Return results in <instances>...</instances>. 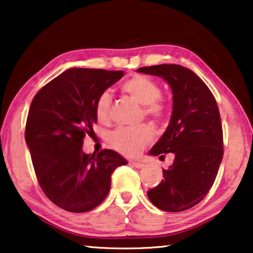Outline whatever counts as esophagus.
<instances>
[{"label": "esophagus", "instance_id": "esophagus-1", "mask_svg": "<svg viewBox=\"0 0 253 253\" xmlns=\"http://www.w3.org/2000/svg\"><path fill=\"white\" fill-rule=\"evenodd\" d=\"M130 165L133 166V167H136V168H143L144 167V162L143 161L132 160V161H130Z\"/></svg>", "mask_w": 253, "mask_h": 253}]
</instances>
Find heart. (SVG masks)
Returning <instances> with one entry per match:
<instances>
[{
    "mask_svg": "<svg viewBox=\"0 0 253 253\" xmlns=\"http://www.w3.org/2000/svg\"><path fill=\"white\" fill-rule=\"evenodd\" d=\"M123 92L144 106V114L150 119L159 121L164 116V106L158 101L161 96V88L157 83L145 76H134L122 84ZM112 96L103 92L95 101V115L100 122H106L109 117ZM153 138L152 130L146 126L138 127H120L109 136V143L121 153L134 155L140 152Z\"/></svg>",
    "mask_w": 253,
    "mask_h": 253,
    "instance_id": "b5f03b06",
    "label": "heart"
}]
</instances>
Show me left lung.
<instances>
[{
    "instance_id": "1",
    "label": "left lung",
    "mask_w": 253,
    "mask_h": 253,
    "mask_svg": "<svg viewBox=\"0 0 253 253\" xmlns=\"http://www.w3.org/2000/svg\"><path fill=\"white\" fill-rule=\"evenodd\" d=\"M137 72L162 78L172 92L170 121L150 154L174 153L175 159L147 197L162 211L182 212L202 202L215 181L223 158L219 108L205 83L188 68L159 64Z\"/></svg>"
}]
</instances>
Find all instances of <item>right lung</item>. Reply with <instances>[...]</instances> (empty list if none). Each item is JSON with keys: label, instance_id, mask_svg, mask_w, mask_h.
Wrapping results in <instances>:
<instances>
[{"label": "right lung", "instance_id": "1", "mask_svg": "<svg viewBox=\"0 0 253 253\" xmlns=\"http://www.w3.org/2000/svg\"><path fill=\"white\" fill-rule=\"evenodd\" d=\"M123 71L71 68L44 85L31 103L25 127L34 171L55 205L85 213L108 195L113 171L127 161L113 150L85 154L83 139L93 134L98 96Z\"/></svg>", "mask_w": 253, "mask_h": 253}]
</instances>
